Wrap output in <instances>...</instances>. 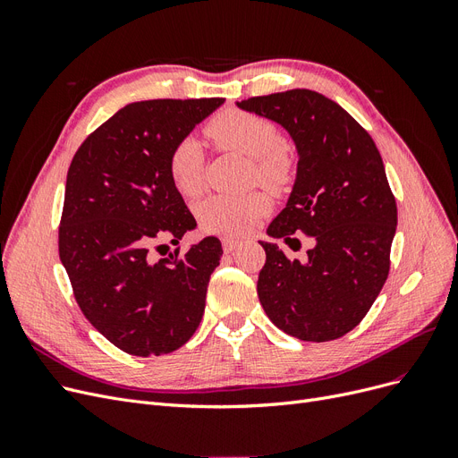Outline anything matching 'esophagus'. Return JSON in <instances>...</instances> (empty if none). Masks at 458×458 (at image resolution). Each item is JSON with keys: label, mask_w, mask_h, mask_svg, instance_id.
Masks as SVG:
<instances>
[{"label": "esophagus", "mask_w": 458, "mask_h": 458, "mask_svg": "<svg viewBox=\"0 0 458 458\" xmlns=\"http://www.w3.org/2000/svg\"><path fill=\"white\" fill-rule=\"evenodd\" d=\"M221 244H224V250H225V254H231L234 248L239 246V241H234V239H229V237H225V239H221Z\"/></svg>", "instance_id": "esophagus-1"}]
</instances>
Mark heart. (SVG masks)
I'll return each mask as SVG.
<instances>
[{
    "label": "heart",
    "mask_w": 458,
    "mask_h": 458,
    "mask_svg": "<svg viewBox=\"0 0 458 458\" xmlns=\"http://www.w3.org/2000/svg\"><path fill=\"white\" fill-rule=\"evenodd\" d=\"M206 135L219 150H231L250 158V179L263 187L281 189L294 172L290 152L283 147L279 128L267 118L246 110H224L206 126ZM168 174L174 187L185 197H195L202 189L204 155L192 137L177 141L168 157ZM269 210L261 192L248 195H212L199 206V219L206 231L221 234H244Z\"/></svg>",
    "instance_id": "b5f03b06"
}]
</instances>
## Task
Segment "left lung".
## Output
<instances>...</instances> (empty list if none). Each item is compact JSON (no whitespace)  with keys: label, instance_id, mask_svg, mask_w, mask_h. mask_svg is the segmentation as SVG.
I'll return each mask as SVG.
<instances>
[{"label":"left lung","instance_id":"1","mask_svg":"<svg viewBox=\"0 0 458 458\" xmlns=\"http://www.w3.org/2000/svg\"><path fill=\"white\" fill-rule=\"evenodd\" d=\"M283 126L298 150L296 182L267 227L273 239L303 233L308 259L259 244L258 296L271 323L303 342L348 335L367 315L390 271L397 206L372 137L328 97L290 89L237 103Z\"/></svg>","mask_w":458,"mask_h":458}]
</instances>
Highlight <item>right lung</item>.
<instances>
[{
    "label": "right lung",
    "mask_w": 458,
    "mask_h": 458,
    "mask_svg": "<svg viewBox=\"0 0 458 458\" xmlns=\"http://www.w3.org/2000/svg\"><path fill=\"white\" fill-rule=\"evenodd\" d=\"M225 99H152L120 108L80 145L66 175L59 256L88 321L130 355L172 353L195 335L216 237L152 259L197 227L168 174L177 141ZM164 246V244H162Z\"/></svg>",
    "instance_id": "add662e5"
}]
</instances>
